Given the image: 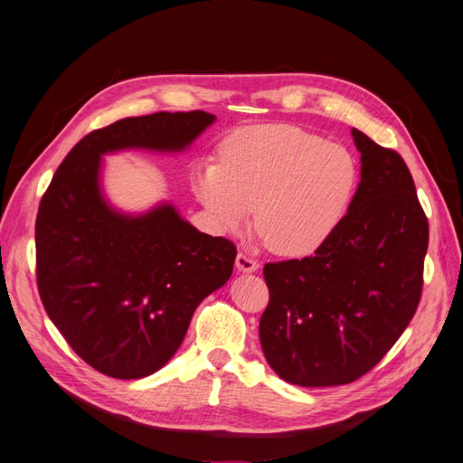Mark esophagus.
Returning a JSON list of instances; mask_svg holds the SVG:
<instances>
[{"label": "esophagus", "instance_id": "obj_1", "mask_svg": "<svg viewBox=\"0 0 463 463\" xmlns=\"http://www.w3.org/2000/svg\"><path fill=\"white\" fill-rule=\"evenodd\" d=\"M260 268V263L256 260H252L250 256L239 252V256H236V269L242 271V273H252Z\"/></svg>", "mask_w": 463, "mask_h": 463}]
</instances>
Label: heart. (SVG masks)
I'll return each instance as SVG.
<instances>
[{
  "mask_svg": "<svg viewBox=\"0 0 463 463\" xmlns=\"http://www.w3.org/2000/svg\"><path fill=\"white\" fill-rule=\"evenodd\" d=\"M217 161L194 166L192 184L221 231L248 222L273 252L302 258L316 252L345 219L359 188V165L349 149L290 124L232 131Z\"/></svg>",
  "mask_w": 463,
  "mask_h": 463,
  "instance_id": "b5f03b06",
  "label": "heart"
}]
</instances>
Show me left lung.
Listing matches in <instances>:
<instances>
[{
	"instance_id": "left-lung-1",
	"label": "left lung",
	"mask_w": 463,
	"mask_h": 463,
	"mask_svg": "<svg viewBox=\"0 0 463 463\" xmlns=\"http://www.w3.org/2000/svg\"><path fill=\"white\" fill-rule=\"evenodd\" d=\"M361 182L314 256L263 266L261 351L288 384H351L400 339L419 307L429 221L400 153L353 129Z\"/></svg>"
}]
</instances>
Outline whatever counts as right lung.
Masks as SVG:
<instances>
[{
  "instance_id": "add662e5",
  "label": "right lung",
  "mask_w": 463,
  "mask_h": 463,
  "mask_svg": "<svg viewBox=\"0 0 463 463\" xmlns=\"http://www.w3.org/2000/svg\"><path fill=\"white\" fill-rule=\"evenodd\" d=\"M213 114L155 112L90 131L63 158L36 215V281L46 314L95 371L136 380L178 351L197 305L229 281L236 248L175 205L126 215L104 200L102 155L178 153Z\"/></svg>"
}]
</instances>
